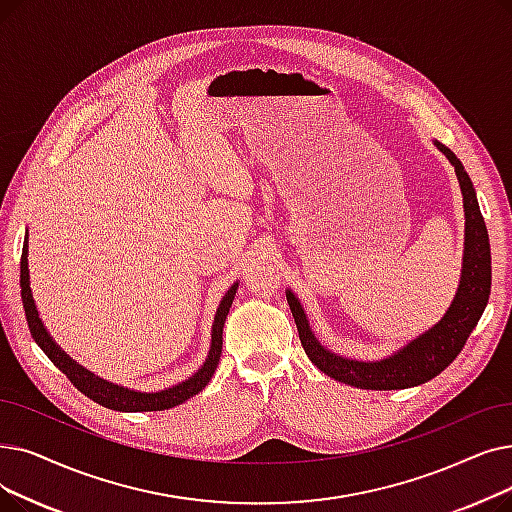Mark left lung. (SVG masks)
Masks as SVG:
<instances>
[{"label": "left lung", "instance_id": "obj_1", "mask_svg": "<svg viewBox=\"0 0 512 512\" xmlns=\"http://www.w3.org/2000/svg\"><path fill=\"white\" fill-rule=\"evenodd\" d=\"M437 150L446 157L458 177L464 207V251H462V270L456 295L448 307L446 314L441 316L429 330L408 341L391 355L381 360H353L326 349L314 335L309 326L305 309L299 297L286 288V301L291 305L293 318L299 330L301 345L318 370L328 374L330 379L339 383L358 387V389H408L427 383L439 372L446 370L456 355L462 351L466 339L471 337L473 328L477 326L483 309L490 299L492 288V253H490V236L483 215L479 211L477 192L469 173L456 154L433 140Z\"/></svg>", "mask_w": 512, "mask_h": 512}]
</instances>
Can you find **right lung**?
I'll use <instances>...</instances> for the list:
<instances>
[{"label": "right lung", "instance_id": "1", "mask_svg": "<svg viewBox=\"0 0 512 512\" xmlns=\"http://www.w3.org/2000/svg\"><path fill=\"white\" fill-rule=\"evenodd\" d=\"M29 232V230H27ZM238 280L228 288V293L224 299L219 301V307L215 311V320L211 326V347L203 366L198 368L192 376H188L186 381L177 383L173 387L161 389V391H138V389H129L117 383H110L106 379H100L98 374L92 370H87L81 366L77 360H73L69 353H66L48 332V328L43 326L39 311L33 299L31 291V276H29V234L25 238V244H22V257H20V295H22V307H25L29 330L35 339V343L41 347V351L48 355V358L54 362L58 370H62L81 393H85L90 399H94L96 404L108 408V410H119V412H161L169 410L173 406L184 404L186 399L194 397L196 393H201L211 376L217 370L219 358H221V345H224V324L228 318V311L232 307V301L238 291Z\"/></svg>", "mask_w": 512, "mask_h": 512}]
</instances>
